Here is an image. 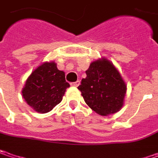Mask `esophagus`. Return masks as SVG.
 <instances>
[{"mask_svg": "<svg viewBox=\"0 0 158 158\" xmlns=\"http://www.w3.org/2000/svg\"><path fill=\"white\" fill-rule=\"evenodd\" d=\"M79 84H80V81H79V80H77L76 82H72V83H70V85H71V86H73V87H78Z\"/></svg>", "mask_w": 158, "mask_h": 158, "instance_id": "1", "label": "esophagus"}]
</instances>
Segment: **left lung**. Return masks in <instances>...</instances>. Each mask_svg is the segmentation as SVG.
Instances as JSON below:
<instances>
[{"mask_svg": "<svg viewBox=\"0 0 158 158\" xmlns=\"http://www.w3.org/2000/svg\"><path fill=\"white\" fill-rule=\"evenodd\" d=\"M78 88L86 104L101 115L117 113L123 105L126 85L119 71L106 59L93 61Z\"/></svg>", "mask_w": 158, "mask_h": 158, "instance_id": "8db88e82", "label": "left lung"}]
</instances>
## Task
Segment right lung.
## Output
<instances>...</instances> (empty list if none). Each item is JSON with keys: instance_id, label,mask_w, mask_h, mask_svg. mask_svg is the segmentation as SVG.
Wrapping results in <instances>:
<instances>
[{"instance_id": "obj_1", "label": "right lung", "mask_w": 158, "mask_h": 158, "mask_svg": "<svg viewBox=\"0 0 158 158\" xmlns=\"http://www.w3.org/2000/svg\"><path fill=\"white\" fill-rule=\"evenodd\" d=\"M70 84L56 63L45 62L33 71L22 90L26 102L37 113H48L60 101Z\"/></svg>"}]
</instances>
